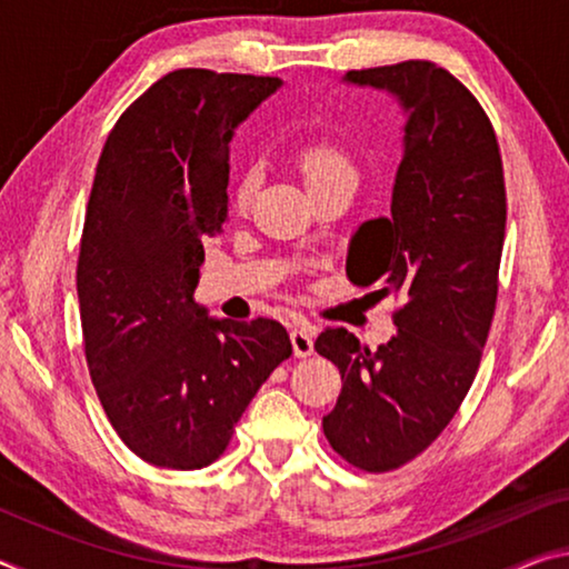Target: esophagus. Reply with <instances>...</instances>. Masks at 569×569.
I'll list each match as a JSON object with an SVG mask.
<instances>
[{"instance_id": "esophagus-1", "label": "esophagus", "mask_w": 569, "mask_h": 569, "mask_svg": "<svg viewBox=\"0 0 569 569\" xmlns=\"http://www.w3.org/2000/svg\"><path fill=\"white\" fill-rule=\"evenodd\" d=\"M313 339H316V331L311 329V326H301V329L291 331L293 353L298 356V359H306V356L313 353Z\"/></svg>"}]
</instances>
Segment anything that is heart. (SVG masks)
<instances>
[{"mask_svg": "<svg viewBox=\"0 0 569 569\" xmlns=\"http://www.w3.org/2000/svg\"><path fill=\"white\" fill-rule=\"evenodd\" d=\"M296 160L301 166L306 182L313 186L329 176H336V172H353L351 162L346 160L343 152L339 148H333L331 142L326 140H306L296 148ZM258 182V172L256 168H243L236 172L233 178V200L238 206H246L250 196H253Z\"/></svg>", "mask_w": 569, "mask_h": 569, "instance_id": "heart-1", "label": "heart"}]
</instances>
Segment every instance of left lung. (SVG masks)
Returning a JSON list of instances; mask_svg holds the SVG:
<instances>
[{"instance_id": "1", "label": "left lung", "mask_w": 569, "mask_h": 569, "mask_svg": "<svg viewBox=\"0 0 569 569\" xmlns=\"http://www.w3.org/2000/svg\"><path fill=\"white\" fill-rule=\"evenodd\" d=\"M343 82L389 92L407 114L391 216L363 220L346 258L353 283L401 306L377 351L346 329L316 339L343 381L323 435L349 465L389 471L445 431L477 377L497 303L505 172L481 104L435 62L351 70Z\"/></svg>"}]
</instances>
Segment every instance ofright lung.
I'll return each mask as SVG.
<instances>
[{
	"label": "right lung",
	"instance_id": "right-lung-1",
	"mask_svg": "<svg viewBox=\"0 0 569 569\" xmlns=\"http://www.w3.org/2000/svg\"><path fill=\"white\" fill-rule=\"evenodd\" d=\"M281 84L170 72L122 112L94 170L77 261L84 356L114 431L156 467L213 465L293 351L278 321L192 301L203 240L228 220L230 140Z\"/></svg>",
	"mask_w": 569,
	"mask_h": 569
}]
</instances>
